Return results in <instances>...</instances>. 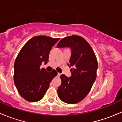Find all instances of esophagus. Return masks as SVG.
Masks as SVG:
<instances>
[{
	"label": "esophagus",
	"mask_w": 122,
	"mask_h": 122,
	"mask_svg": "<svg viewBox=\"0 0 122 122\" xmlns=\"http://www.w3.org/2000/svg\"><path fill=\"white\" fill-rule=\"evenodd\" d=\"M57 76H58V77H60V76H61V74H60V73H59V72H58V74H57Z\"/></svg>",
	"instance_id": "obj_1"
}]
</instances>
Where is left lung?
Here are the masks:
<instances>
[{
  "instance_id": "obj_1",
  "label": "left lung",
  "mask_w": 122,
  "mask_h": 122,
  "mask_svg": "<svg viewBox=\"0 0 122 122\" xmlns=\"http://www.w3.org/2000/svg\"><path fill=\"white\" fill-rule=\"evenodd\" d=\"M67 46L71 50V76H60L61 84L57 90L58 95L65 103L76 104L84 99L90 91L96 78L98 63L93 50L81 36L74 35L65 37L57 45V48Z\"/></svg>"
}]
</instances>
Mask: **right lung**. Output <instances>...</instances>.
<instances>
[{"mask_svg": "<svg viewBox=\"0 0 122 122\" xmlns=\"http://www.w3.org/2000/svg\"><path fill=\"white\" fill-rule=\"evenodd\" d=\"M60 38L36 36L29 39L19 51L14 64V83L19 94L26 100L35 102L44 97L52 80L57 75L55 70L48 72L41 68L48 61L52 46Z\"/></svg>", "mask_w": 122, "mask_h": 122, "instance_id": "1", "label": "right lung"}]
</instances>
